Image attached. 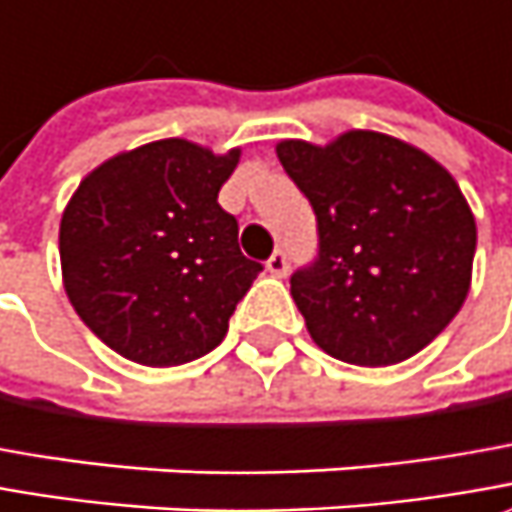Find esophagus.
<instances>
[{"label": "esophagus", "instance_id": "34e87169", "mask_svg": "<svg viewBox=\"0 0 512 512\" xmlns=\"http://www.w3.org/2000/svg\"><path fill=\"white\" fill-rule=\"evenodd\" d=\"M266 272L272 274V277H286V272H289V260H286V255H283V252H274V255L266 260Z\"/></svg>", "mask_w": 512, "mask_h": 512}]
</instances>
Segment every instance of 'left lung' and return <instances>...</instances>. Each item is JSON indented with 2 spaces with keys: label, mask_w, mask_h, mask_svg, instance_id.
Here are the masks:
<instances>
[{
  "label": "left lung",
  "mask_w": 512,
  "mask_h": 512,
  "mask_svg": "<svg viewBox=\"0 0 512 512\" xmlns=\"http://www.w3.org/2000/svg\"><path fill=\"white\" fill-rule=\"evenodd\" d=\"M314 206L320 257L291 277L311 340L334 360L385 368L419 354L465 303L476 218L448 169L414 144L345 130L277 141Z\"/></svg>",
  "instance_id": "obj_1"
}]
</instances>
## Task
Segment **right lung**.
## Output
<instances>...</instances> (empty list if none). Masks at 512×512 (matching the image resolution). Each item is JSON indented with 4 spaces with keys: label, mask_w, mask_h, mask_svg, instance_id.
I'll list each match as a JSON object with an SVG mask.
<instances>
[{
    "label": "right lung",
    "mask_w": 512,
    "mask_h": 512,
    "mask_svg": "<svg viewBox=\"0 0 512 512\" xmlns=\"http://www.w3.org/2000/svg\"><path fill=\"white\" fill-rule=\"evenodd\" d=\"M240 147L186 138L124 150L81 178L59 226L62 283L84 326L124 360L184 365L221 345L260 274L218 192Z\"/></svg>",
    "instance_id": "right-lung-1"
}]
</instances>
